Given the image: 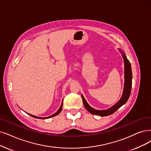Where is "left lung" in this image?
<instances>
[{
    "instance_id": "obj_1",
    "label": "left lung",
    "mask_w": 151,
    "mask_h": 151,
    "mask_svg": "<svg viewBox=\"0 0 151 151\" xmlns=\"http://www.w3.org/2000/svg\"><path fill=\"white\" fill-rule=\"evenodd\" d=\"M118 50L122 54V56L123 58L124 63V85L122 96L117 103L111 108L105 110H97L90 106L87 104L86 99H84L83 96L82 95V99L83 100V104L84 106H85L86 109L92 114H96V115H99L100 116H106L110 115V114L114 113L118 109H119L122 105L125 104L129 97L132 87L131 66L128 59L126 58L125 54L120 49Z\"/></svg>"
}]
</instances>
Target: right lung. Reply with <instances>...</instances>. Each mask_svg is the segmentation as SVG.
<instances>
[{
    "instance_id": "right-lung-1",
    "label": "right lung",
    "mask_w": 151,
    "mask_h": 151,
    "mask_svg": "<svg viewBox=\"0 0 151 151\" xmlns=\"http://www.w3.org/2000/svg\"><path fill=\"white\" fill-rule=\"evenodd\" d=\"M63 101H62V104H61V106H60L59 109L58 110V111H57L56 113H55V114H52V115H51V116H48V117H45V118L38 117V116H36L32 115V114H29V113H28V114H29V115H30V116H32V117H34V118H38V119H47V118H51V117H53V116H56V115H57V114H59L60 112L61 111V110H62V108H63Z\"/></svg>"
}]
</instances>
